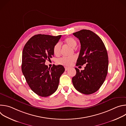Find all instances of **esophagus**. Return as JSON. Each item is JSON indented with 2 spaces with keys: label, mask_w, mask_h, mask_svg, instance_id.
Instances as JSON below:
<instances>
[{
  "label": "esophagus",
  "mask_w": 126,
  "mask_h": 126,
  "mask_svg": "<svg viewBox=\"0 0 126 126\" xmlns=\"http://www.w3.org/2000/svg\"><path fill=\"white\" fill-rule=\"evenodd\" d=\"M65 71H67V70L69 69V67H65Z\"/></svg>",
  "instance_id": "1"
}]
</instances>
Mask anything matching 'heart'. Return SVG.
I'll use <instances>...</instances> for the list:
<instances>
[{"label":"heart","mask_w":126,"mask_h":126,"mask_svg":"<svg viewBox=\"0 0 126 126\" xmlns=\"http://www.w3.org/2000/svg\"><path fill=\"white\" fill-rule=\"evenodd\" d=\"M66 44L70 47L74 48L77 44V42L75 39L73 37H68L65 39L64 41ZM61 49V44L60 42H58L54 45L53 47V53L56 56L60 54ZM75 58L74 56L70 57H62L57 60V63L60 65L69 66L73 63L75 61Z\"/></svg>","instance_id":"obj_1"}]
</instances>
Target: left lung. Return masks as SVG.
<instances>
[{"mask_svg": "<svg viewBox=\"0 0 126 126\" xmlns=\"http://www.w3.org/2000/svg\"><path fill=\"white\" fill-rule=\"evenodd\" d=\"M80 40L81 49L76 66L86 64L84 70L75 68L72 78L74 87L86 95L97 91L105 80L108 69V56L102 39L91 30L83 29L73 33Z\"/></svg>", "mask_w": 126, "mask_h": 126, "instance_id": "8db88e82", "label": "left lung"}]
</instances>
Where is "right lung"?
<instances>
[{"mask_svg": "<svg viewBox=\"0 0 126 126\" xmlns=\"http://www.w3.org/2000/svg\"><path fill=\"white\" fill-rule=\"evenodd\" d=\"M61 37V35H35L24 47L22 72L31 89L38 96L45 97L54 93L65 71L61 65H53L50 69L45 64L46 60L54 56L53 47Z\"/></svg>", "mask_w": 126, "mask_h": 126, "instance_id": "add662e5", "label": "right lung"}]
</instances>
